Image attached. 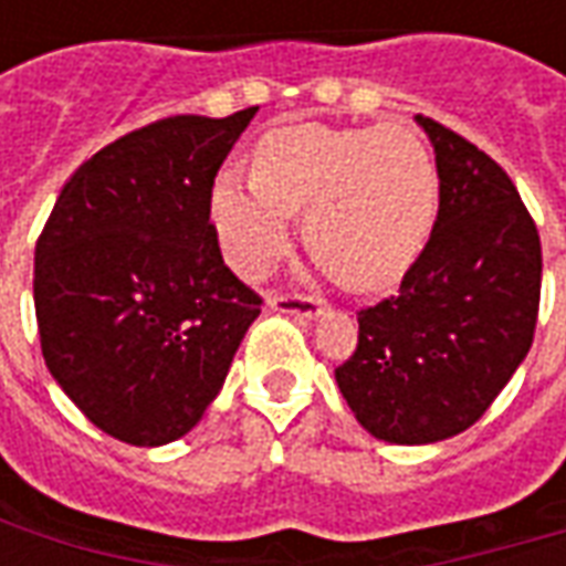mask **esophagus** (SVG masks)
Here are the masks:
<instances>
[{
	"mask_svg": "<svg viewBox=\"0 0 566 566\" xmlns=\"http://www.w3.org/2000/svg\"><path fill=\"white\" fill-rule=\"evenodd\" d=\"M270 308L272 312H282V315H294V318H318L324 306L321 300L315 296H303V294H275L270 296Z\"/></svg>",
	"mask_w": 566,
	"mask_h": 566,
	"instance_id": "obj_1",
	"label": "esophagus"
}]
</instances>
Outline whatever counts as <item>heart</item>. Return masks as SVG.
I'll return each mask as SVG.
<instances>
[{
	"instance_id": "heart-1",
	"label": "heart",
	"mask_w": 566,
	"mask_h": 566,
	"mask_svg": "<svg viewBox=\"0 0 566 566\" xmlns=\"http://www.w3.org/2000/svg\"><path fill=\"white\" fill-rule=\"evenodd\" d=\"M306 211V245L352 291L403 282L437 211V166L416 129H275L254 150V178L227 169L211 187V223L242 275L287 251L291 218Z\"/></svg>"
}]
</instances>
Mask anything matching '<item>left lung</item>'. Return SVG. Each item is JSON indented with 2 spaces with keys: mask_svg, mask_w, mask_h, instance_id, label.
<instances>
[{
  "mask_svg": "<svg viewBox=\"0 0 566 566\" xmlns=\"http://www.w3.org/2000/svg\"><path fill=\"white\" fill-rule=\"evenodd\" d=\"M437 154L439 211L400 291L357 312L336 367L369 433L427 446L473 427L531 352L543 248L512 178L449 127L416 115Z\"/></svg>",
  "mask_w": 566,
  "mask_h": 566,
  "instance_id": "left-lung-1",
  "label": "left lung"
}]
</instances>
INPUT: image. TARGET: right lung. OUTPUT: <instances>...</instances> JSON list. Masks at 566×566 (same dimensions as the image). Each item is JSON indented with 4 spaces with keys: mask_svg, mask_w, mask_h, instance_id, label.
Wrapping results in <instances>:
<instances>
[{
    "mask_svg": "<svg viewBox=\"0 0 566 566\" xmlns=\"http://www.w3.org/2000/svg\"><path fill=\"white\" fill-rule=\"evenodd\" d=\"M254 115L163 117L105 145L60 190L35 242L44 364L120 442L185 437L260 315L209 221L214 175Z\"/></svg>",
    "mask_w": 566,
    "mask_h": 566,
    "instance_id": "add662e5",
    "label": "right lung"
}]
</instances>
